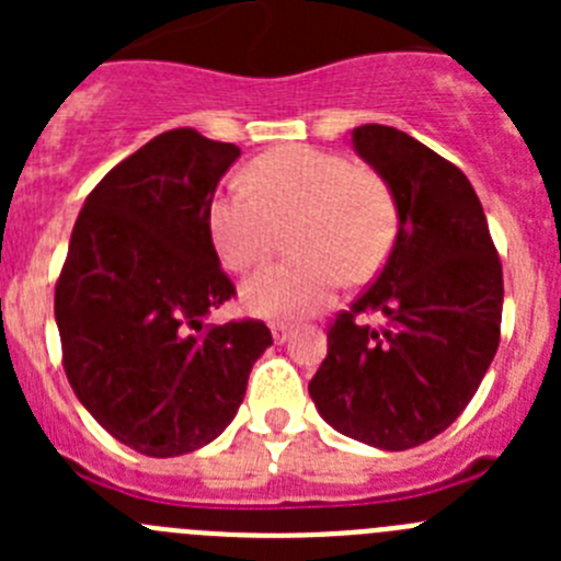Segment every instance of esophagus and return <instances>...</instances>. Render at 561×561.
Returning <instances> with one entry per match:
<instances>
[{
    "label": "esophagus",
    "instance_id": "34e87169",
    "mask_svg": "<svg viewBox=\"0 0 561 561\" xmlns=\"http://www.w3.org/2000/svg\"><path fill=\"white\" fill-rule=\"evenodd\" d=\"M289 336H291V325H284V323L272 325V340H275L277 345H284V342L289 340Z\"/></svg>",
    "mask_w": 561,
    "mask_h": 561
}]
</instances>
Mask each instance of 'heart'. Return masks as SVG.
Instances as JSON below:
<instances>
[{"mask_svg":"<svg viewBox=\"0 0 561 561\" xmlns=\"http://www.w3.org/2000/svg\"><path fill=\"white\" fill-rule=\"evenodd\" d=\"M291 221V250L300 257L247 277L241 304L250 314L300 320L329 306L348 277L368 280L393 250L399 205L374 168L351 165L323 148L289 146L257 157L247 182H230L207 213L213 247L236 272L264 261L277 230Z\"/></svg>","mask_w":561,"mask_h":561,"instance_id":"obj_1","label":"heart"}]
</instances>
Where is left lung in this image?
Masks as SVG:
<instances>
[{"label":"left lung","mask_w":561,"mask_h":561,"mask_svg":"<svg viewBox=\"0 0 561 561\" xmlns=\"http://www.w3.org/2000/svg\"><path fill=\"white\" fill-rule=\"evenodd\" d=\"M354 151L393 187L399 232L388 264L329 329L309 381L336 433L370 447L413 449L453 424L497 354L503 266L472 182L393 126L351 131ZM376 310V332L355 317Z\"/></svg>","instance_id":"left-lung-1"}]
</instances>
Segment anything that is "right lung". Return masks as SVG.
Listing matches in <instances>:
<instances>
[{
	"mask_svg": "<svg viewBox=\"0 0 561 561\" xmlns=\"http://www.w3.org/2000/svg\"><path fill=\"white\" fill-rule=\"evenodd\" d=\"M238 157L193 128L160 134L98 182L69 238L56 284L64 370L92 419L148 458L219 438L272 345L261 320L199 334L236 295L207 213Z\"/></svg>",
	"mask_w": 561,
	"mask_h": 561,
	"instance_id": "add662e5",
	"label": "right lung"
}]
</instances>
